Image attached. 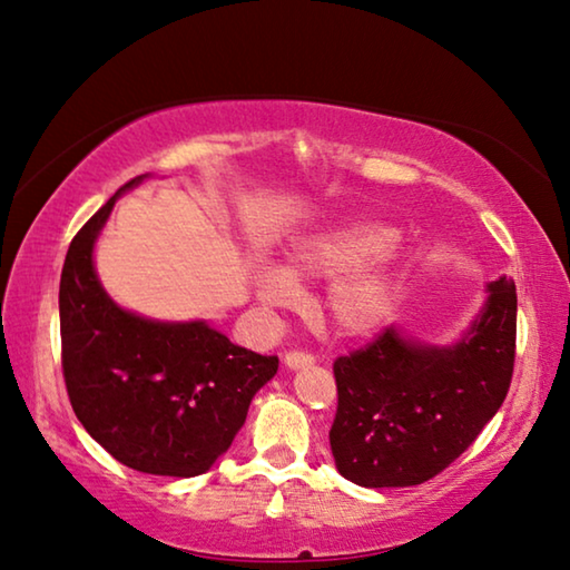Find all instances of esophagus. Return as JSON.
<instances>
[{"label":"esophagus","instance_id":"esophagus-1","mask_svg":"<svg viewBox=\"0 0 570 570\" xmlns=\"http://www.w3.org/2000/svg\"><path fill=\"white\" fill-rule=\"evenodd\" d=\"M315 356L307 351H287L285 353V366L287 368H303V366H313Z\"/></svg>","mask_w":570,"mask_h":570}]
</instances>
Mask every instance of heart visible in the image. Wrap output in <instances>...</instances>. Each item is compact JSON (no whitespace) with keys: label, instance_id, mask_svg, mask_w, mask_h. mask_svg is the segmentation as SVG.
Returning <instances> with one entry per match:
<instances>
[{"label":"heart","instance_id":"heart-1","mask_svg":"<svg viewBox=\"0 0 570 570\" xmlns=\"http://www.w3.org/2000/svg\"><path fill=\"white\" fill-rule=\"evenodd\" d=\"M394 242L396 232L381 222H343L293 245L285 269L259 265L252 283L263 305L291 307L301 297L303 283L341 276L325 297V311L341 331L363 333L381 321L394 295L389 257Z\"/></svg>","mask_w":570,"mask_h":570}]
</instances>
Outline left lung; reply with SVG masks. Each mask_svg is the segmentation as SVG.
Returning <instances> with one entry per match:
<instances>
[{"instance_id": "left-lung-1", "label": "left lung", "mask_w": 570, "mask_h": 570, "mask_svg": "<svg viewBox=\"0 0 570 570\" xmlns=\"http://www.w3.org/2000/svg\"><path fill=\"white\" fill-rule=\"evenodd\" d=\"M515 331V283L500 277L454 346H424L391 325L335 358L331 450L343 478L361 488H409L450 468L508 396Z\"/></svg>"}]
</instances>
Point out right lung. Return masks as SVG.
Masks as SVG:
<instances>
[{
    "mask_svg": "<svg viewBox=\"0 0 570 570\" xmlns=\"http://www.w3.org/2000/svg\"><path fill=\"white\" fill-rule=\"evenodd\" d=\"M72 237L60 277L62 376L75 416L120 464L164 478H197L229 450L252 396L277 356L235 346L204 321L158 323L110 301L92 245L116 199Z\"/></svg>",
    "mask_w": 570,
    "mask_h": 570,
    "instance_id": "obj_1",
    "label": "right lung"
}]
</instances>
